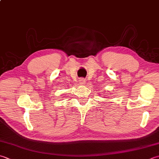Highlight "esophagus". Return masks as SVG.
<instances>
[{"label":"esophagus","mask_w":159,"mask_h":159,"mask_svg":"<svg viewBox=\"0 0 159 159\" xmlns=\"http://www.w3.org/2000/svg\"><path fill=\"white\" fill-rule=\"evenodd\" d=\"M85 83V80L84 79H80V84H84Z\"/></svg>","instance_id":"esophagus-1"}]
</instances>
